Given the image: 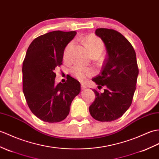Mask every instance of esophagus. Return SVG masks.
<instances>
[{
	"mask_svg": "<svg viewBox=\"0 0 159 159\" xmlns=\"http://www.w3.org/2000/svg\"><path fill=\"white\" fill-rule=\"evenodd\" d=\"M87 87V85H85V84H81V88L83 89H85Z\"/></svg>",
	"mask_w": 159,
	"mask_h": 159,
	"instance_id": "esophagus-1",
	"label": "esophagus"
}]
</instances>
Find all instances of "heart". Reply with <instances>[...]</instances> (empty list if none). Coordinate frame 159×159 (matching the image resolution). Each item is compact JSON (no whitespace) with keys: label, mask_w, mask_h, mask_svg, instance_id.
Returning a JSON list of instances; mask_svg holds the SVG:
<instances>
[{"label":"heart","mask_w":159,"mask_h":159,"mask_svg":"<svg viewBox=\"0 0 159 159\" xmlns=\"http://www.w3.org/2000/svg\"><path fill=\"white\" fill-rule=\"evenodd\" d=\"M84 42L90 53L93 55H100L104 49V45L102 40L94 34H89L84 38ZM74 42H70L64 51V59L69 61L70 58V52L72 49ZM72 75L80 82H85L88 79L93 75L94 72L92 69L83 67L80 65L74 66L71 69Z\"/></svg>","instance_id":"b5f03b06"}]
</instances>
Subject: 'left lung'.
<instances>
[{
    "label": "left lung",
    "instance_id": "obj_1",
    "mask_svg": "<svg viewBox=\"0 0 159 159\" xmlns=\"http://www.w3.org/2000/svg\"><path fill=\"white\" fill-rule=\"evenodd\" d=\"M95 34L104 43L107 57L101 73L92 80L106 89L102 93L93 89L96 98L89 112L95 120L110 122L119 119L130 107L139 69L134 47L123 34L108 28H98Z\"/></svg>",
    "mask_w": 159,
    "mask_h": 159
}]
</instances>
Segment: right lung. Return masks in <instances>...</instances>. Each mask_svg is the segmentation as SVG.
Wrapping results in <instances>:
<instances>
[{
	"label": "right lung",
	"mask_w": 159,
	"mask_h": 159,
	"mask_svg": "<svg viewBox=\"0 0 159 159\" xmlns=\"http://www.w3.org/2000/svg\"><path fill=\"white\" fill-rule=\"evenodd\" d=\"M76 34L75 31L48 32L33 40L25 54L23 92L32 112L45 122L64 120L80 91V83L71 76L64 83L55 84V69L62 64L65 47Z\"/></svg>",
	"instance_id": "add662e5"
}]
</instances>
